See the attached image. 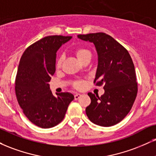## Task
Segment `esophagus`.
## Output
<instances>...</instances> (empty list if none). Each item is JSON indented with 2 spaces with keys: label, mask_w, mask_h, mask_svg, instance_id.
I'll return each instance as SVG.
<instances>
[{
  "label": "esophagus",
  "mask_w": 156,
  "mask_h": 156,
  "mask_svg": "<svg viewBox=\"0 0 156 156\" xmlns=\"http://www.w3.org/2000/svg\"><path fill=\"white\" fill-rule=\"evenodd\" d=\"M80 97H81V94H75V96H74L75 99H76V100L79 99Z\"/></svg>",
  "instance_id": "esophagus-1"
}]
</instances>
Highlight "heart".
Instances as JSON below:
<instances>
[{
  "label": "heart",
  "mask_w": 156,
  "mask_h": 156,
  "mask_svg": "<svg viewBox=\"0 0 156 156\" xmlns=\"http://www.w3.org/2000/svg\"><path fill=\"white\" fill-rule=\"evenodd\" d=\"M76 54L77 56V58L79 59V61H80V60L83 59L84 57H86V56L88 55V54H91V53H90V51L89 50L86 49V48H77L76 49ZM62 62V58L60 57L59 59L57 60V67H59L60 65H61ZM76 86L77 88H80L82 86V83L81 82H78V83H76Z\"/></svg>",
  "instance_id": "obj_1"
}]
</instances>
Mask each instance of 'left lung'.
I'll return each mask as SVG.
<instances>
[{
    "label": "left lung",
    "mask_w": 156,
    "mask_h": 156,
    "mask_svg": "<svg viewBox=\"0 0 156 156\" xmlns=\"http://www.w3.org/2000/svg\"><path fill=\"white\" fill-rule=\"evenodd\" d=\"M80 40L94 44L98 56L94 83L104 84L105 94L99 97L88 93L91 104L86 108L89 119L101 126H111L121 121L132 108L137 83L134 65L128 51L113 37L104 33L78 35Z\"/></svg>",
    "instance_id": "8db88e82"
}]
</instances>
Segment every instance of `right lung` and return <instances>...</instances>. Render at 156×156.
<instances>
[{
    "mask_svg": "<svg viewBox=\"0 0 156 156\" xmlns=\"http://www.w3.org/2000/svg\"><path fill=\"white\" fill-rule=\"evenodd\" d=\"M71 38L45 37L24 51L19 63L15 80L18 103L26 117L41 128H51L59 123L74 99L68 92L54 96L48 84L56 70L57 51Z\"/></svg>",
    "mask_w": 156,
    "mask_h": 156,
    "instance_id": "1",
    "label": "right lung"
}]
</instances>
